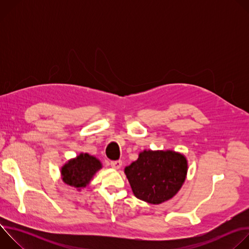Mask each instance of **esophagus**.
Here are the masks:
<instances>
[{
  "label": "esophagus",
  "instance_id": "obj_1",
  "mask_svg": "<svg viewBox=\"0 0 249 249\" xmlns=\"http://www.w3.org/2000/svg\"><path fill=\"white\" fill-rule=\"evenodd\" d=\"M110 165L115 169H119L122 165V161L121 160H112V161H110Z\"/></svg>",
  "mask_w": 249,
  "mask_h": 249
}]
</instances>
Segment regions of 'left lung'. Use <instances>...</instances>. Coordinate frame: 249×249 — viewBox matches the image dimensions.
<instances>
[{
	"label": "left lung",
	"instance_id": "8db88e82",
	"mask_svg": "<svg viewBox=\"0 0 249 249\" xmlns=\"http://www.w3.org/2000/svg\"><path fill=\"white\" fill-rule=\"evenodd\" d=\"M186 158L173 151H144L125 167L134 195L150 204H160L179 191L187 174Z\"/></svg>",
	"mask_w": 249,
	"mask_h": 249
}]
</instances>
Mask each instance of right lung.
Masks as SVG:
<instances>
[{
    "mask_svg": "<svg viewBox=\"0 0 249 249\" xmlns=\"http://www.w3.org/2000/svg\"><path fill=\"white\" fill-rule=\"evenodd\" d=\"M102 167L99 160L89 154H80L76 159L70 160L61 168L63 181L75 188H84L93 175Z\"/></svg>",
    "mask_w": 249,
    "mask_h": 249,
    "instance_id": "1",
    "label": "right lung"
}]
</instances>
